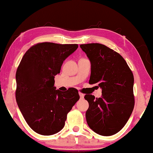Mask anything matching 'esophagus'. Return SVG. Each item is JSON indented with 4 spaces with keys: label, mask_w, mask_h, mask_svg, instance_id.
Masks as SVG:
<instances>
[{
    "label": "esophagus",
    "mask_w": 153,
    "mask_h": 153,
    "mask_svg": "<svg viewBox=\"0 0 153 153\" xmlns=\"http://www.w3.org/2000/svg\"><path fill=\"white\" fill-rule=\"evenodd\" d=\"M79 96H80L81 99H83V97H84V94H83L82 93H79Z\"/></svg>",
    "instance_id": "34e87169"
}]
</instances>
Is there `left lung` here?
Returning <instances> with one entry per match:
<instances>
[{
  "instance_id": "8db88e82",
  "label": "left lung",
  "mask_w": 153,
  "mask_h": 153,
  "mask_svg": "<svg viewBox=\"0 0 153 153\" xmlns=\"http://www.w3.org/2000/svg\"><path fill=\"white\" fill-rule=\"evenodd\" d=\"M80 47L91 62L89 83L102 88V97L85 95L89 104L87 123L98 134L114 135L123 129L134 109L133 73L124 58L105 45L91 43Z\"/></svg>"
}]
</instances>
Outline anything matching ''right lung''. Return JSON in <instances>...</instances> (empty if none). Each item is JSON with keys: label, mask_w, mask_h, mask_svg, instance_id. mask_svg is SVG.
Instances as JSON below:
<instances>
[{"label": "right lung", "mask_w": 153, "mask_h": 153, "mask_svg": "<svg viewBox=\"0 0 153 153\" xmlns=\"http://www.w3.org/2000/svg\"><path fill=\"white\" fill-rule=\"evenodd\" d=\"M77 48L76 44L37 43L19 65L16 100L26 123L37 134L49 136L61 130L67 115L80 98L74 88L62 92L54 87L62 62Z\"/></svg>", "instance_id": "add662e5"}]
</instances>
